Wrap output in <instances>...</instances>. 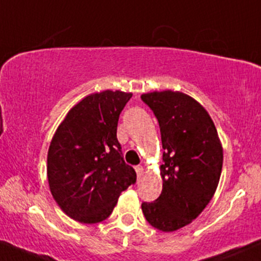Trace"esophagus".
<instances>
[{
    "mask_svg": "<svg viewBox=\"0 0 261 261\" xmlns=\"http://www.w3.org/2000/svg\"><path fill=\"white\" fill-rule=\"evenodd\" d=\"M135 171H136V174H137V178L140 179L142 177V174H144V168H142V166H136Z\"/></svg>",
    "mask_w": 261,
    "mask_h": 261,
    "instance_id": "obj_1",
    "label": "esophagus"
}]
</instances>
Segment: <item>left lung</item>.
Returning a JSON list of instances; mask_svg holds the SVG:
<instances>
[{"mask_svg":"<svg viewBox=\"0 0 261 261\" xmlns=\"http://www.w3.org/2000/svg\"><path fill=\"white\" fill-rule=\"evenodd\" d=\"M161 131L162 192L141 204L146 220L162 231L186 227L202 213L218 187L223 148L204 108L187 94L163 90L142 94Z\"/></svg>","mask_w":261,"mask_h":261,"instance_id":"1","label":"left lung"}]
</instances>
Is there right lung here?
Returning <instances> with one entry per match:
<instances>
[{"label":"right lung","instance_id":"1","mask_svg":"<svg viewBox=\"0 0 261 261\" xmlns=\"http://www.w3.org/2000/svg\"><path fill=\"white\" fill-rule=\"evenodd\" d=\"M133 94L105 90L73 107L51 139L47 176L51 196L70 218L102 222L117 198L136 182L116 137L117 121Z\"/></svg>","mask_w":261,"mask_h":261}]
</instances>
